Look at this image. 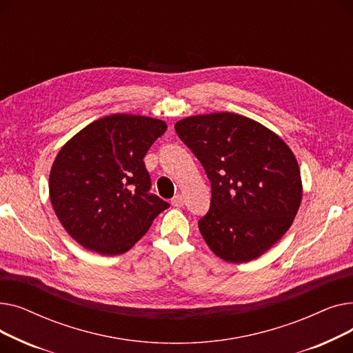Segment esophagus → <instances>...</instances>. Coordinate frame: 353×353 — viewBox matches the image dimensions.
Returning a JSON list of instances; mask_svg holds the SVG:
<instances>
[{"mask_svg":"<svg viewBox=\"0 0 353 353\" xmlns=\"http://www.w3.org/2000/svg\"><path fill=\"white\" fill-rule=\"evenodd\" d=\"M172 205L174 208H181L184 205V197L181 194H176L173 199H172Z\"/></svg>","mask_w":353,"mask_h":353,"instance_id":"1","label":"esophagus"}]
</instances>
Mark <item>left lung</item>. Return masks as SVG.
Instances as JSON below:
<instances>
[{"label": "left lung", "mask_w": 353, "mask_h": 353, "mask_svg": "<svg viewBox=\"0 0 353 353\" xmlns=\"http://www.w3.org/2000/svg\"><path fill=\"white\" fill-rule=\"evenodd\" d=\"M174 130L212 181L210 209L199 230L230 263L268 252L292 226L303 186L290 147L266 125L236 113L179 120Z\"/></svg>", "instance_id": "obj_1"}]
</instances>
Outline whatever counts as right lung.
Returning a JSON list of instances; mask_svg holds the SVG:
<instances>
[{
	"label": "right lung",
	"instance_id": "obj_1",
	"mask_svg": "<svg viewBox=\"0 0 353 353\" xmlns=\"http://www.w3.org/2000/svg\"><path fill=\"white\" fill-rule=\"evenodd\" d=\"M167 130L163 120L111 114L72 136L55 157L50 201L84 249L116 256L132 249L169 203L148 193L144 156Z\"/></svg>",
	"mask_w": 353,
	"mask_h": 353
}]
</instances>
